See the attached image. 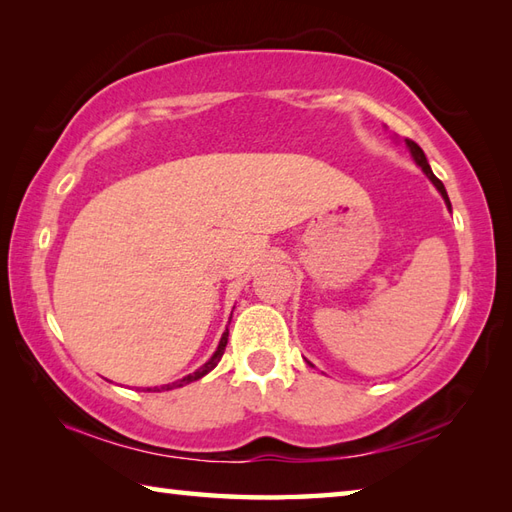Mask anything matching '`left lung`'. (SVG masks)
I'll use <instances>...</instances> for the list:
<instances>
[{"label": "left lung", "instance_id": "left-lung-1", "mask_svg": "<svg viewBox=\"0 0 512 512\" xmlns=\"http://www.w3.org/2000/svg\"><path fill=\"white\" fill-rule=\"evenodd\" d=\"M405 143H407V147H409V151H411V156H413V160H416L418 162V165L422 167V171L424 173H427V178L433 182V184H436V189L442 193V198H444V202H447V206H449V209H451V202H449V195H447V189H444V184L436 178V176H433V171H431V167H429V162H427V156H424V151L416 145V143H413V140H409V138H405Z\"/></svg>", "mask_w": 512, "mask_h": 512}]
</instances>
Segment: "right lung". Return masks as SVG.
<instances>
[{"label":"right lung","mask_w":512,"mask_h":512,"mask_svg":"<svg viewBox=\"0 0 512 512\" xmlns=\"http://www.w3.org/2000/svg\"><path fill=\"white\" fill-rule=\"evenodd\" d=\"M226 343H228V330L222 334V339H220V345H217V350H215V354L211 356V361L209 363H204L200 369H195L193 374H189V376H184V378H180V380H176V383H171V385H162V387H147V391H169V389H176V387H182V385H189V383H193V380H198V378H202L204 374H209L211 369L220 363V358H222V354H224V350H226Z\"/></svg>","instance_id":"obj_1"}]
</instances>
